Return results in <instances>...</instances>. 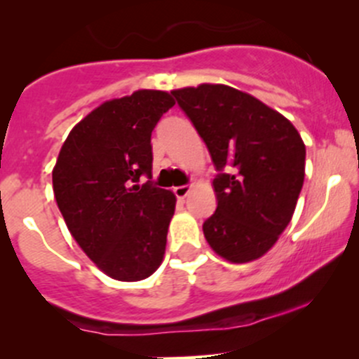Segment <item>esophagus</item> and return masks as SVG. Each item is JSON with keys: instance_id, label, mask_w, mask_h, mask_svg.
Masks as SVG:
<instances>
[{"instance_id": "34e87169", "label": "esophagus", "mask_w": 359, "mask_h": 359, "mask_svg": "<svg viewBox=\"0 0 359 359\" xmlns=\"http://www.w3.org/2000/svg\"><path fill=\"white\" fill-rule=\"evenodd\" d=\"M191 191V187L190 184H183V187H176L175 188V195L178 196V198H184V196H188V193Z\"/></svg>"}]
</instances>
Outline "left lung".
<instances>
[{
  "label": "left lung",
  "mask_w": 359,
  "mask_h": 359,
  "mask_svg": "<svg viewBox=\"0 0 359 359\" xmlns=\"http://www.w3.org/2000/svg\"><path fill=\"white\" fill-rule=\"evenodd\" d=\"M203 139L219 175L217 208L203 222L207 243L231 263L268 252L295 212L305 144L290 120L225 84L171 91Z\"/></svg>",
  "instance_id": "1"
}]
</instances>
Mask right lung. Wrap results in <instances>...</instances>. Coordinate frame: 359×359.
<instances>
[{
  "mask_svg": "<svg viewBox=\"0 0 359 359\" xmlns=\"http://www.w3.org/2000/svg\"><path fill=\"white\" fill-rule=\"evenodd\" d=\"M172 104L158 90L104 102L69 132L52 171L67 229L114 280H144L163 263L176 196L151 181V134Z\"/></svg>",
  "mask_w": 359,
  "mask_h": 359,
  "instance_id": "obj_1",
  "label": "right lung"
}]
</instances>
